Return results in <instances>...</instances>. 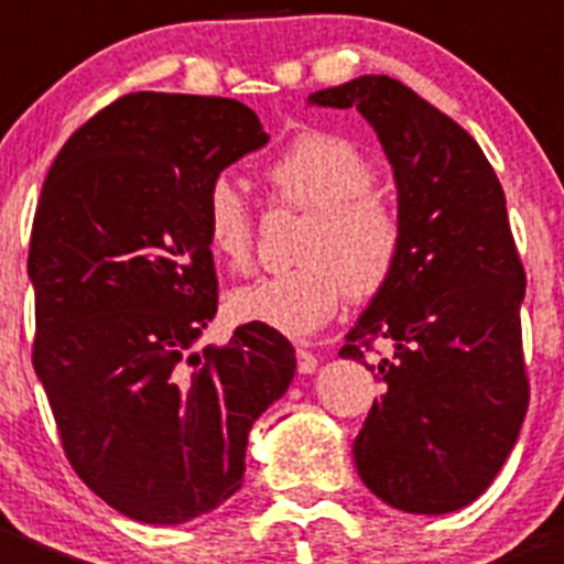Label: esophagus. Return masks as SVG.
Instances as JSON below:
<instances>
[{
  "instance_id": "34e87169",
  "label": "esophagus",
  "mask_w": 564,
  "mask_h": 564,
  "mask_svg": "<svg viewBox=\"0 0 564 564\" xmlns=\"http://www.w3.org/2000/svg\"><path fill=\"white\" fill-rule=\"evenodd\" d=\"M318 366L316 355H311L308 349H297V371L300 373H314Z\"/></svg>"
}]
</instances>
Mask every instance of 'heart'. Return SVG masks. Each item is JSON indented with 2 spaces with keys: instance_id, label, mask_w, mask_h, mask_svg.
Wrapping results in <instances>:
<instances>
[{
  "instance_id": "1",
  "label": "heart",
  "mask_w": 564,
  "mask_h": 564,
  "mask_svg": "<svg viewBox=\"0 0 564 564\" xmlns=\"http://www.w3.org/2000/svg\"><path fill=\"white\" fill-rule=\"evenodd\" d=\"M264 176L278 202L311 215L297 248L303 261L235 289L229 311L237 322L305 338L329 322L346 289L355 300H371L388 286L403 226L388 198L371 191L373 161L344 135L305 130L272 158ZM204 231L226 267L246 270L253 218L229 176H215L204 191Z\"/></svg>"
}]
</instances>
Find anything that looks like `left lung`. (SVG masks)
<instances>
[{
	"instance_id": "obj_1",
	"label": "left lung",
	"mask_w": 564,
	"mask_h": 564,
	"mask_svg": "<svg viewBox=\"0 0 564 564\" xmlns=\"http://www.w3.org/2000/svg\"><path fill=\"white\" fill-rule=\"evenodd\" d=\"M308 104L355 106L377 130L398 187L403 248L390 283L346 335L340 357L391 355L355 440L357 475L403 513L475 502L519 440L529 406L521 349L527 272L505 191L477 141L390 76L318 89Z\"/></svg>"
}]
</instances>
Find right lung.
<instances>
[{"label":"right lung","instance_id":"right-lung-1","mask_svg":"<svg viewBox=\"0 0 564 564\" xmlns=\"http://www.w3.org/2000/svg\"><path fill=\"white\" fill-rule=\"evenodd\" d=\"M267 139L240 100L130 93L45 176L32 366L76 475L128 519L185 524L240 491L250 425L294 379L261 324L191 349L218 311L204 191Z\"/></svg>","mask_w":564,"mask_h":564}]
</instances>
